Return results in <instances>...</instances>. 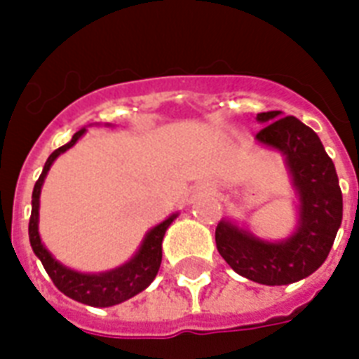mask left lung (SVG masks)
Here are the masks:
<instances>
[{
    "mask_svg": "<svg viewBox=\"0 0 359 359\" xmlns=\"http://www.w3.org/2000/svg\"><path fill=\"white\" fill-rule=\"evenodd\" d=\"M280 111L256 116L264 130L256 141L277 150L297 194V226L288 237L267 241L222 218L216 248L241 277L265 286H284L313 275L324 264L343 222V194L337 171L320 137L295 116Z\"/></svg>",
    "mask_w": 359,
    "mask_h": 359,
    "instance_id": "8db88e82",
    "label": "left lung"
}]
</instances>
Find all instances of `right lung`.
Masks as SVG:
<instances>
[{
    "instance_id": "1",
    "label": "right lung",
    "mask_w": 359,
    "mask_h": 359,
    "mask_svg": "<svg viewBox=\"0 0 359 359\" xmlns=\"http://www.w3.org/2000/svg\"><path fill=\"white\" fill-rule=\"evenodd\" d=\"M86 133V128H82L73 135L69 143L60 147L48 156L45 161V168L41 173L39 180L35 182L34 194H32V216H29V245L34 248L35 256L41 259V264L56 284V288L65 294L71 299L90 305V307H113L122 301H128L130 297L149 288L150 283L158 275L161 264V241L168 228L173 224V220L179 216V212H173L168 216L163 222L154 226L147 231L143 237V243L137 248V252L131 256L126 264L114 267V269L101 271V273H82V271L71 269L67 265L54 258L45 243L41 241L39 235V198L41 188L45 182L46 175L50 171L52 163L56 161L60 154L69 150L73 144Z\"/></svg>"
}]
</instances>
